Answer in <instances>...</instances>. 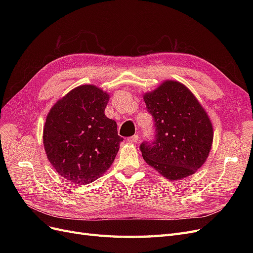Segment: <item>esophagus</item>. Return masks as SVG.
I'll return each instance as SVG.
<instances>
[{
  "mask_svg": "<svg viewBox=\"0 0 253 253\" xmlns=\"http://www.w3.org/2000/svg\"><path fill=\"white\" fill-rule=\"evenodd\" d=\"M126 141L129 142V143H136L137 141H138V135H134L132 137H128Z\"/></svg>",
  "mask_w": 253,
  "mask_h": 253,
  "instance_id": "1",
  "label": "esophagus"
}]
</instances>
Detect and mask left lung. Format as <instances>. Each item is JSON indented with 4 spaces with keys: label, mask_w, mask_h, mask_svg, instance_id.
Segmentation results:
<instances>
[{
    "label": "left lung",
    "mask_w": 253,
    "mask_h": 253,
    "mask_svg": "<svg viewBox=\"0 0 253 253\" xmlns=\"http://www.w3.org/2000/svg\"><path fill=\"white\" fill-rule=\"evenodd\" d=\"M143 100L156 132L154 140L140 144L145 163L171 180L194 174L213 141L212 122L202 104L186 85L174 80L145 93Z\"/></svg>",
    "instance_id": "1"
}]
</instances>
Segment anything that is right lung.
Here are the masks:
<instances>
[{
	"instance_id": "right-lung-1",
	"label": "right lung",
	"mask_w": 253,
	"mask_h": 253,
	"mask_svg": "<svg viewBox=\"0 0 253 253\" xmlns=\"http://www.w3.org/2000/svg\"><path fill=\"white\" fill-rule=\"evenodd\" d=\"M110 96L95 85L72 89L50 109L43 144L51 166L76 185H87L109 169L124 138L105 116Z\"/></svg>"
}]
</instances>
